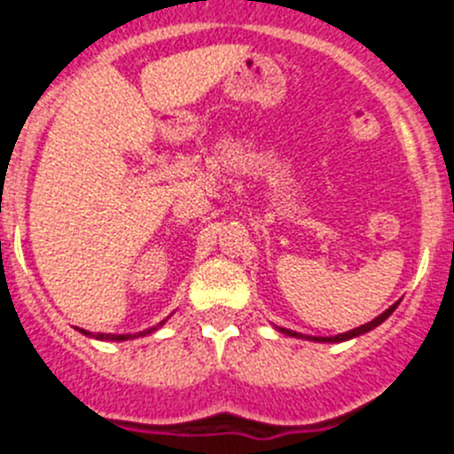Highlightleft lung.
I'll use <instances>...</instances> for the list:
<instances>
[{"mask_svg":"<svg viewBox=\"0 0 454 454\" xmlns=\"http://www.w3.org/2000/svg\"><path fill=\"white\" fill-rule=\"evenodd\" d=\"M398 308V303H394L391 305L389 309H385V312L380 314V317H375L373 321H369V324H364V325H359V328H353V330H348V333H341V334H334V337H312V341H330V344H334V341H346V339H353V337H359V334H364V333H369V330H373V328H378L380 324H382V321H385V318H389L391 317V312H394V309ZM280 330V333H285V334H289V337H303V334H298V333H294V330H287V328H278ZM309 339V337H308Z\"/></svg>","mask_w":454,"mask_h":454,"instance_id":"obj_1","label":"left lung"}]
</instances>
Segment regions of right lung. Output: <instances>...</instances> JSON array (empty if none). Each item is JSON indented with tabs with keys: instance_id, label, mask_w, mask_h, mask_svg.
I'll return each mask as SVG.
<instances>
[{
	"instance_id": "right-lung-1",
	"label": "right lung",
	"mask_w": 454,
	"mask_h": 454,
	"mask_svg": "<svg viewBox=\"0 0 454 454\" xmlns=\"http://www.w3.org/2000/svg\"><path fill=\"white\" fill-rule=\"evenodd\" d=\"M165 324V321H160L158 325H153V328L145 330V333H137V334H106V333H88V330H81L83 334H88V337H95V339H101V341H126V339H133V337H145V334H151L156 333L160 325Z\"/></svg>"
}]
</instances>
